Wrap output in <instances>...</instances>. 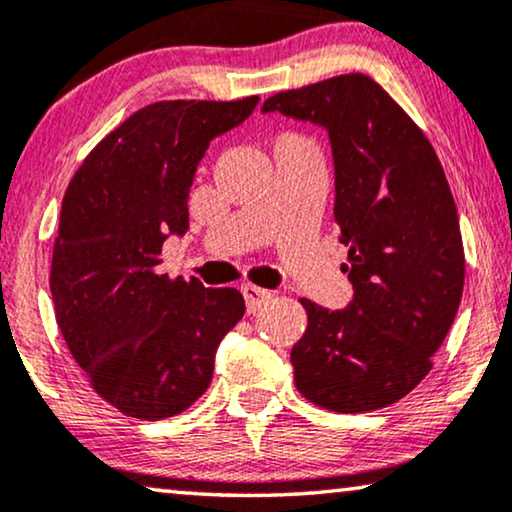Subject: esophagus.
Returning <instances> with one entry per match:
<instances>
[{
	"mask_svg": "<svg viewBox=\"0 0 512 512\" xmlns=\"http://www.w3.org/2000/svg\"><path fill=\"white\" fill-rule=\"evenodd\" d=\"M242 296H244V303H247V312L254 314L261 310V307L268 303L272 293L265 291V289H258L254 284H244L242 286Z\"/></svg>",
	"mask_w": 512,
	"mask_h": 512,
	"instance_id": "1",
	"label": "esophagus"
}]
</instances>
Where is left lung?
Returning a JSON list of instances; mask_svg holds the SVG:
<instances>
[{
  "label": "left lung",
  "mask_w": 512,
  "mask_h": 512,
  "mask_svg": "<svg viewBox=\"0 0 512 512\" xmlns=\"http://www.w3.org/2000/svg\"><path fill=\"white\" fill-rule=\"evenodd\" d=\"M261 111L328 130L333 214L354 286L347 310L300 298L307 328L291 349L296 389L333 412L387 408L429 375L464 291V244L443 165L366 74L282 90Z\"/></svg>",
  "instance_id": "1"
}]
</instances>
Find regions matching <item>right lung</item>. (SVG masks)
<instances>
[{"instance_id": "obj_1", "label": "right lung", "mask_w": 512, "mask_h": 512, "mask_svg": "<svg viewBox=\"0 0 512 512\" xmlns=\"http://www.w3.org/2000/svg\"><path fill=\"white\" fill-rule=\"evenodd\" d=\"M258 97L165 100L109 132L69 181L53 244L55 319L90 387L128 417L158 422L205 394L214 356L242 319L237 289L156 270L188 230V191L209 142Z\"/></svg>"}]
</instances>
